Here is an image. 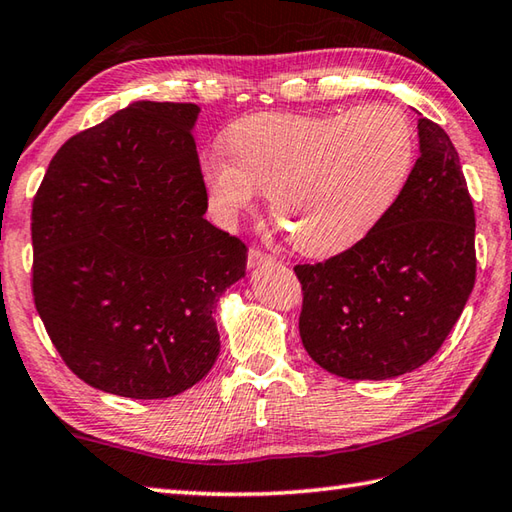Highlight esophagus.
<instances>
[{
	"label": "esophagus",
	"instance_id": "obj_1",
	"mask_svg": "<svg viewBox=\"0 0 512 512\" xmlns=\"http://www.w3.org/2000/svg\"><path fill=\"white\" fill-rule=\"evenodd\" d=\"M277 259L273 255L264 253V250L259 248H250L248 250V268H257V266H264V264H273Z\"/></svg>",
	"mask_w": 512,
	"mask_h": 512
}]
</instances>
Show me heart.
I'll use <instances>...</instances> for the list:
<instances>
[{"mask_svg":"<svg viewBox=\"0 0 512 512\" xmlns=\"http://www.w3.org/2000/svg\"><path fill=\"white\" fill-rule=\"evenodd\" d=\"M202 175L226 215L270 195V213L295 250L333 257L353 248L393 208L415 164V130L395 106L333 115L255 113L224 135Z\"/></svg>","mask_w":512,"mask_h":512,"instance_id":"obj_1","label":"heart"}]
</instances>
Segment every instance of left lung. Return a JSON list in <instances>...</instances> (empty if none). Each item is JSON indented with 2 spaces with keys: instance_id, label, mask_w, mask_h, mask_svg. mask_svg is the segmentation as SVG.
<instances>
[{
  "instance_id": "obj_1",
  "label": "left lung",
  "mask_w": 512,
  "mask_h": 512,
  "mask_svg": "<svg viewBox=\"0 0 512 512\" xmlns=\"http://www.w3.org/2000/svg\"><path fill=\"white\" fill-rule=\"evenodd\" d=\"M419 159L388 215L322 264L295 266L299 337L328 373L393 379L444 344L475 286V210L442 126L419 117Z\"/></svg>"
}]
</instances>
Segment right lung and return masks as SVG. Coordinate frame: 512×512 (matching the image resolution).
Returning <instances> with one entry per match:
<instances>
[{"label":"right lung","instance_id":"obj_1","mask_svg":"<svg viewBox=\"0 0 512 512\" xmlns=\"http://www.w3.org/2000/svg\"><path fill=\"white\" fill-rule=\"evenodd\" d=\"M197 104L135 102L70 137L33 202V297L88 386L184 393L219 355L215 308L246 246L204 219Z\"/></svg>","mask_w":512,"mask_h":512}]
</instances>
